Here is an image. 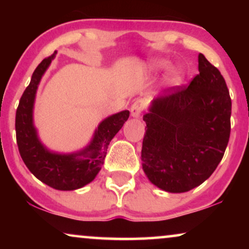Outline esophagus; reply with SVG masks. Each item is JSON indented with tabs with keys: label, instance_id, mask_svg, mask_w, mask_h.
Instances as JSON below:
<instances>
[{
	"label": "esophagus",
	"instance_id": "obj_1",
	"mask_svg": "<svg viewBox=\"0 0 249 249\" xmlns=\"http://www.w3.org/2000/svg\"><path fill=\"white\" fill-rule=\"evenodd\" d=\"M145 107H146V103H145L144 100H137V101H136L135 103L131 105V107H130L131 117L138 118L139 115L142 114V112L144 111Z\"/></svg>",
	"mask_w": 249,
	"mask_h": 249
}]
</instances>
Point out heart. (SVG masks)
Segmentation results:
<instances>
[{
  "label": "heart",
  "mask_w": 249,
  "mask_h": 249,
  "mask_svg": "<svg viewBox=\"0 0 249 249\" xmlns=\"http://www.w3.org/2000/svg\"><path fill=\"white\" fill-rule=\"evenodd\" d=\"M151 66L153 69H155V70H162V69H164V68L168 67V62L164 60H154V61H152ZM168 80L171 84H178L179 81L181 80V72H180L178 69L171 70L168 76Z\"/></svg>",
  "instance_id": "obj_1"
}]
</instances>
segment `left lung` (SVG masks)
<instances>
[{
    "label": "left lung",
    "instance_id": "left-lung-1",
    "mask_svg": "<svg viewBox=\"0 0 249 249\" xmlns=\"http://www.w3.org/2000/svg\"><path fill=\"white\" fill-rule=\"evenodd\" d=\"M188 86L168 88L142 119V170L153 185L185 193L203 183L222 160L230 137L231 98L222 74L199 53Z\"/></svg>",
    "mask_w": 249,
    "mask_h": 249
}]
</instances>
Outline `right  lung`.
<instances>
[{
  "instance_id": "1",
  "label": "right lung",
  "mask_w": 249,
  "mask_h": 249,
  "mask_svg": "<svg viewBox=\"0 0 249 249\" xmlns=\"http://www.w3.org/2000/svg\"><path fill=\"white\" fill-rule=\"evenodd\" d=\"M56 52L44 59L34 71L28 87L20 98L16 113L17 144L22 161L40 181L57 190H74L95 179L104 164L108 144L129 118V111L111 115L98 124L89 145L71 154L50 152L37 136L33 110L39 81Z\"/></svg>"
}]
</instances>
